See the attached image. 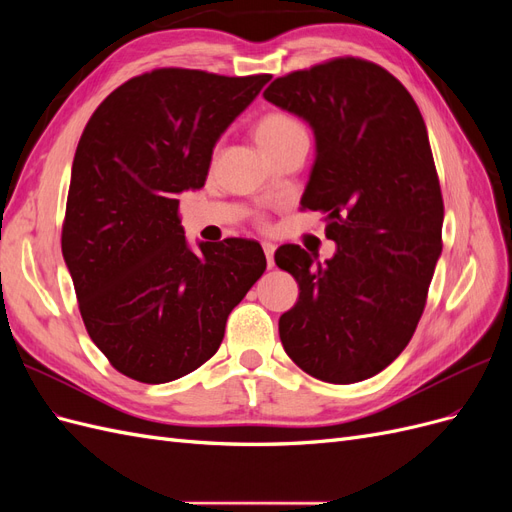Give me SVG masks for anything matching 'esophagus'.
I'll return each mask as SVG.
<instances>
[{"mask_svg": "<svg viewBox=\"0 0 512 512\" xmlns=\"http://www.w3.org/2000/svg\"><path fill=\"white\" fill-rule=\"evenodd\" d=\"M262 250H265V256H267V267L273 269V267H275V260H273L275 245H273V243H262Z\"/></svg>", "mask_w": 512, "mask_h": 512, "instance_id": "obj_1", "label": "esophagus"}]
</instances>
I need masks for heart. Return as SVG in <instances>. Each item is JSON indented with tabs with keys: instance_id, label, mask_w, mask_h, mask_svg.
<instances>
[{
	"instance_id": "1",
	"label": "heart",
	"mask_w": 512,
	"mask_h": 512,
	"mask_svg": "<svg viewBox=\"0 0 512 512\" xmlns=\"http://www.w3.org/2000/svg\"><path fill=\"white\" fill-rule=\"evenodd\" d=\"M301 134H305L301 121L286 111H269L262 115L254 126V138L258 147L265 151V156Z\"/></svg>"
}]
</instances>
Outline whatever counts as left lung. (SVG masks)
I'll list each match as a JSON object with an SVG mask.
<instances>
[{
    "label": "left lung",
    "instance_id": "8db88e82",
    "mask_svg": "<svg viewBox=\"0 0 512 512\" xmlns=\"http://www.w3.org/2000/svg\"><path fill=\"white\" fill-rule=\"evenodd\" d=\"M262 96L312 126L301 205L327 215L337 243L327 262L299 245L275 252L301 290L280 318L284 350L318 380H367L408 346L442 254L444 203L423 115L391 72L359 57L280 76Z\"/></svg>",
    "mask_w": 512,
    "mask_h": 512
}]
</instances>
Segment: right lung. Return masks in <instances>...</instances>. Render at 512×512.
<instances>
[{
    "label": "right lung",
    "mask_w": 512,
    "mask_h": 512,
    "mask_svg": "<svg viewBox=\"0 0 512 512\" xmlns=\"http://www.w3.org/2000/svg\"><path fill=\"white\" fill-rule=\"evenodd\" d=\"M269 79L158 68L117 87L87 121L61 252L91 342L123 376L162 384L209 361L232 307L267 269L256 241L192 252L179 194L203 188L218 138Z\"/></svg>",
    "instance_id": "add662e5"
}]
</instances>
